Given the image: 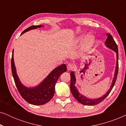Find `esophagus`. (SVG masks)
<instances>
[{
    "label": "esophagus",
    "mask_w": 126,
    "mask_h": 126,
    "mask_svg": "<svg viewBox=\"0 0 126 126\" xmlns=\"http://www.w3.org/2000/svg\"><path fill=\"white\" fill-rule=\"evenodd\" d=\"M74 68V66L73 65H72V63H69L67 65V69H68V70L69 71V70H72Z\"/></svg>",
    "instance_id": "1"
}]
</instances>
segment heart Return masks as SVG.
I'll use <instances>...</instances> for the list:
<instances>
[{"instance_id":"obj_1","label":"heart","mask_w":126,"mask_h":126,"mask_svg":"<svg viewBox=\"0 0 126 126\" xmlns=\"http://www.w3.org/2000/svg\"><path fill=\"white\" fill-rule=\"evenodd\" d=\"M84 43L82 45V50L84 51H88L90 50L95 42V38L93 35H86L85 34H82L77 37V38L76 40L77 44H81L83 42Z\"/></svg>"}]
</instances>
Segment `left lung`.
I'll return each instance as SVG.
<instances>
[{"label": "left lung", "mask_w": 126, "mask_h": 126, "mask_svg": "<svg viewBox=\"0 0 126 126\" xmlns=\"http://www.w3.org/2000/svg\"><path fill=\"white\" fill-rule=\"evenodd\" d=\"M107 38L106 42H105V45L107 47L109 48V49L112 50L116 53V67H115V70L114 73V76H113L112 82L110 88L107 93L104 94L103 96L97 98V99H90V98L87 97L86 96H84L83 94H81L80 92L77 90V88L76 87L75 84L76 81V79L75 72L72 71L70 72V91L73 96L75 97L76 99L79 101L81 104L85 105V106H94V105L99 104L103 100L106 99V97L111 92L112 89L113 88V86L115 85V82H116L117 76H118V46L116 43H115L114 39L112 37V35L110 33H107Z\"/></svg>", "instance_id": "obj_1"}]
</instances>
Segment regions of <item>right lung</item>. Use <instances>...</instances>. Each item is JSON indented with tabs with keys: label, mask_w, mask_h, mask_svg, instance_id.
Returning a JSON list of instances; mask_svg holds the SVG:
<instances>
[{
	"label": "right lung",
	"mask_w": 126,
	"mask_h": 126,
	"mask_svg": "<svg viewBox=\"0 0 126 126\" xmlns=\"http://www.w3.org/2000/svg\"><path fill=\"white\" fill-rule=\"evenodd\" d=\"M42 27V25L32 26L24 30L21 34ZM11 70L15 85L22 97L31 104L39 106L46 104L52 99L54 94L56 83L61 74L66 72L67 69L66 65L62 64L53 69L38 85L34 87H27L20 82L17 75L14 60L13 50L11 58Z\"/></svg>",
	"instance_id": "obj_1"
}]
</instances>
